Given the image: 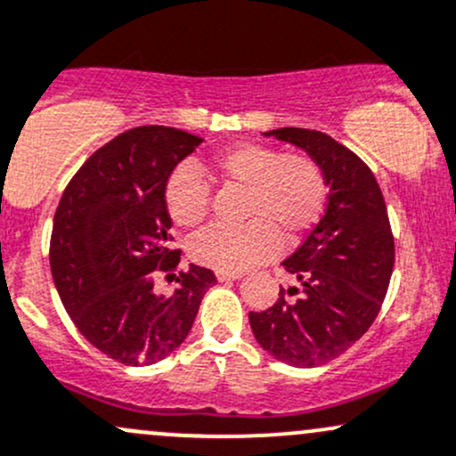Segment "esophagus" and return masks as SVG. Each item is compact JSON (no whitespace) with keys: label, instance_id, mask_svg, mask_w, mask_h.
<instances>
[{"label":"esophagus","instance_id":"1","mask_svg":"<svg viewBox=\"0 0 456 456\" xmlns=\"http://www.w3.org/2000/svg\"><path fill=\"white\" fill-rule=\"evenodd\" d=\"M242 277L240 273H223V270H216V279L220 283L223 281H236V279Z\"/></svg>","mask_w":456,"mask_h":456}]
</instances>
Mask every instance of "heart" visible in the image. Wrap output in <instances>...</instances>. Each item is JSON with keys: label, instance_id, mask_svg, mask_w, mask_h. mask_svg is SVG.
Listing matches in <instances>:
<instances>
[{"label": "heart", "instance_id": "heart-1", "mask_svg": "<svg viewBox=\"0 0 456 456\" xmlns=\"http://www.w3.org/2000/svg\"><path fill=\"white\" fill-rule=\"evenodd\" d=\"M199 170L220 186L242 190L238 216L247 223L205 229L188 247L194 262L223 273H242L266 262L277 253L279 238L285 244L297 242L318 223L327 205L322 168L305 153L233 142L209 155ZM200 174L183 164L164 188L168 216L183 229L199 227L212 209V188Z\"/></svg>", "mask_w": 456, "mask_h": 456}]
</instances>
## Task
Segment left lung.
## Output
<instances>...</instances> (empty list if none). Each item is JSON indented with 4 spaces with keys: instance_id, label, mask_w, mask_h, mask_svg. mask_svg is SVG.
<instances>
[{
    "instance_id": "1",
    "label": "left lung",
    "mask_w": 456,
    "mask_h": 456,
    "mask_svg": "<svg viewBox=\"0 0 456 456\" xmlns=\"http://www.w3.org/2000/svg\"><path fill=\"white\" fill-rule=\"evenodd\" d=\"M305 149L329 186L324 216L283 262L298 288L279 289L248 314L255 339L279 362L314 368L339 357L372 327L394 270V236L381 188L368 164L316 129L266 132Z\"/></svg>"
}]
</instances>
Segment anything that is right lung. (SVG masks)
<instances>
[{"label":"right lung","instance_id":"right-lung-1","mask_svg":"<svg viewBox=\"0 0 456 456\" xmlns=\"http://www.w3.org/2000/svg\"><path fill=\"white\" fill-rule=\"evenodd\" d=\"M203 140L164 125L121 134L82 164L53 216L49 264L64 309L77 331L114 362L151 366L186 339L203 294L216 283L190 264L175 277L164 188ZM175 278L167 295L154 281Z\"/></svg>","mask_w":456,"mask_h":456}]
</instances>
